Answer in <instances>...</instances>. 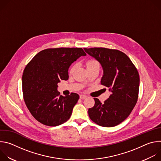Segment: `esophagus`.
Returning a JSON list of instances; mask_svg holds the SVG:
<instances>
[{
	"label": "esophagus",
	"mask_w": 161,
	"mask_h": 161,
	"mask_svg": "<svg viewBox=\"0 0 161 161\" xmlns=\"http://www.w3.org/2000/svg\"><path fill=\"white\" fill-rule=\"evenodd\" d=\"M86 96H85V95H83V94H81L80 96V99H85V98H86Z\"/></svg>",
	"instance_id": "34e87169"
}]
</instances>
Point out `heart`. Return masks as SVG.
I'll return each mask as SVG.
<instances>
[{
    "label": "heart",
    "instance_id": "b5f03b06",
    "mask_svg": "<svg viewBox=\"0 0 161 161\" xmlns=\"http://www.w3.org/2000/svg\"><path fill=\"white\" fill-rule=\"evenodd\" d=\"M97 64H99V63L96 61V60H89L88 62H87V67H89V66H92V65H97ZM76 64H75V65H73L71 67V69H70V70H69V73L70 74H72V73H73V72L75 71V69H76Z\"/></svg>",
    "mask_w": 161,
    "mask_h": 161
}]
</instances>
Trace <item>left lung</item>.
Masks as SVG:
<instances>
[{
    "label": "left lung",
    "instance_id": "1",
    "mask_svg": "<svg viewBox=\"0 0 161 161\" xmlns=\"http://www.w3.org/2000/svg\"><path fill=\"white\" fill-rule=\"evenodd\" d=\"M102 65L101 83L111 94L104 103L94 98V106L88 109V116L99 125L110 127L125 120L138 98L140 76L130 59L124 53L105 48H84Z\"/></svg>",
    "mask_w": 161,
    "mask_h": 161
}]
</instances>
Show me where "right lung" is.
I'll return each mask as SVG.
<instances>
[{
	"label": "right lung",
	"mask_w": 161,
	"mask_h": 161,
	"mask_svg": "<svg viewBox=\"0 0 161 161\" xmlns=\"http://www.w3.org/2000/svg\"><path fill=\"white\" fill-rule=\"evenodd\" d=\"M86 53L81 48H48L41 51L28 63L23 73L22 90L32 115L48 126L59 125L70 119L79 95L65 97L57 90L60 80H67L72 63Z\"/></svg>",
	"instance_id": "1"
}]
</instances>
